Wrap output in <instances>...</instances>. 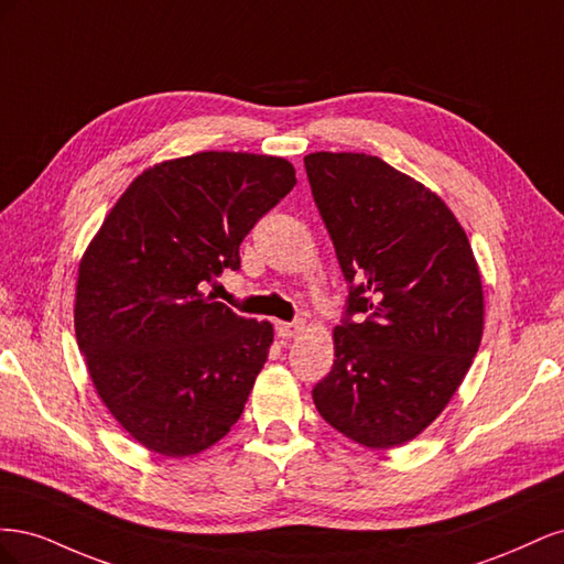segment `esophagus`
<instances>
[{"instance_id": "esophagus-1", "label": "esophagus", "mask_w": 564, "mask_h": 564, "mask_svg": "<svg viewBox=\"0 0 564 564\" xmlns=\"http://www.w3.org/2000/svg\"><path fill=\"white\" fill-rule=\"evenodd\" d=\"M305 327L303 319H294V322H275V332L282 338H294L296 334H301Z\"/></svg>"}]
</instances>
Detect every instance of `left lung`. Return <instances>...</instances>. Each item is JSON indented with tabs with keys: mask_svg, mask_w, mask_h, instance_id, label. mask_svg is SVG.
Segmentation results:
<instances>
[{
	"mask_svg": "<svg viewBox=\"0 0 564 564\" xmlns=\"http://www.w3.org/2000/svg\"><path fill=\"white\" fill-rule=\"evenodd\" d=\"M303 162L348 282L315 406L365 447L404 445L447 406L480 348V270L447 204L419 181L365 152Z\"/></svg>",
	"mask_w": 564,
	"mask_h": 564,
	"instance_id": "8db88e82",
	"label": "left lung"
}]
</instances>
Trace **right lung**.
<instances>
[{"label": "right lung", "mask_w": 564, "mask_h": 564, "mask_svg": "<svg viewBox=\"0 0 564 564\" xmlns=\"http://www.w3.org/2000/svg\"><path fill=\"white\" fill-rule=\"evenodd\" d=\"M296 185L294 166L251 152L155 164L106 216L79 263L77 346L100 400L150 452L191 456L245 412L272 324L202 289L240 270V245Z\"/></svg>", "instance_id": "obj_1"}]
</instances>
